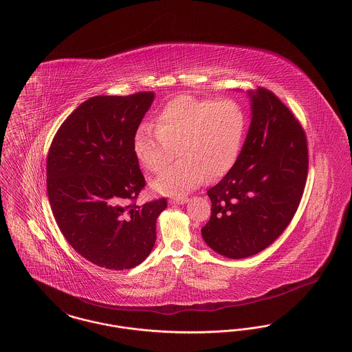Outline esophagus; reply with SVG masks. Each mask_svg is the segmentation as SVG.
Segmentation results:
<instances>
[{"label": "esophagus", "mask_w": 352, "mask_h": 352, "mask_svg": "<svg viewBox=\"0 0 352 352\" xmlns=\"http://www.w3.org/2000/svg\"><path fill=\"white\" fill-rule=\"evenodd\" d=\"M188 203V199H185V197H180V199H172V200H169V204H172V205H183V204Z\"/></svg>", "instance_id": "34e87169"}]
</instances>
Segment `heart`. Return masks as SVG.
<instances>
[{
	"label": "heart",
	"instance_id": "heart-1",
	"mask_svg": "<svg viewBox=\"0 0 352 352\" xmlns=\"http://www.w3.org/2000/svg\"><path fill=\"white\" fill-rule=\"evenodd\" d=\"M246 130V116L232 99L196 98L188 94L169 100L156 116V126L142 123L133 135L132 149L143 169L160 173L151 188L169 197H180L205 179L213 182L236 164Z\"/></svg>",
	"mask_w": 352,
	"mask_h": 352
}]
</instances>
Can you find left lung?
<instances>
[{
  "mask_svg": "<svg viewBox=\"0 0 352 352\" xmlns=\"http://www.w3.org/2000/svg\"><path fill=\"white\" fill-rule=\"evenodd\" d=\"M250 126L240 156L208 190L205 243L226 258L254 256L272 245L296 214L306 184L307 142L294 115L266 89L248 91Z\"/></svg>",
  "mask_w": 352,
  "mask_h": 352,
  "instance_id": "1",
  "label": "left lung"
}]
</instances>
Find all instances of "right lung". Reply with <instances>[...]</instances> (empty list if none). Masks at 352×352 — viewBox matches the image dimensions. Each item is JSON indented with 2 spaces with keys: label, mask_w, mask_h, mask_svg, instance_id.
Returning <instances> with one entry per match:
<instances>
[{
  "label": "right lung",
  "mask_w": 352,
  "mask_h": 352,
  "mask_svg": "<svg viewBox=\"0 0 352 352\" xmlns=\"http://www.w3.org/2000/svg\"><path fill=\"white\" fill-rule=\"evenodd\" d=\"M155 93L94 96L59 127L47 156V195L67 242L87 261L112 270L148 257L160 199L127 205L146 185L132 142Z\"/></svg>",
  "instance_id": "1"
}]
</instances>
